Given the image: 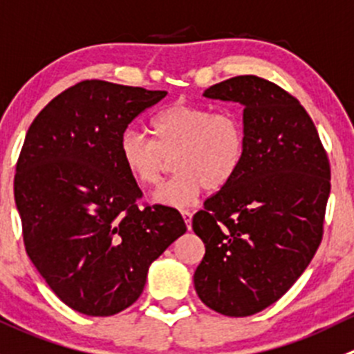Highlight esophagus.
Instances as JSON below:
<instances>
[{"mask_svg":"<svg viewBox=\"0 0 354 354\" xmlns=\"http://www.w3.org/2000/svg\"><path fill=\"white\" fill-rule=\"evenodd\" d=\"M181 216H183V221L187 223V228L190 230L192 228V212L190 211H187V209H185V211H181Z\"/></svg>","mask_w":354,"mask_h":354,"instance_id":"34e87169","label":"esophagus"}]
</instances>
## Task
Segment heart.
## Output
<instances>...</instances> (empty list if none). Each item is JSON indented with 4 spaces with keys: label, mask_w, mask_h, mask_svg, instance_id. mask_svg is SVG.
<instances>
[{
    "label": "heart",
    "mask_w": 354,
    "mask_h": 354,
    "mask_svg": "<svg viewBox=\"0 0 354 354\" xmlns=\"http://www.w3.org/2000/svg\"><path fill=\"white\" fill-rule=\"evenodd\" d=\"M152 135L126 129L119 157L142 187H156L173 157L178 174L157 188L153 202L167 207L194 204L204 188L218 190L233 180L245 153L242 121L233 112H212L201 105L174 104L152 119Z\"/></svg>",
    "instance_id": "b5f03b06"
}]
</instances>
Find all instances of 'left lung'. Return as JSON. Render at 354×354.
Masks as SVG:
<instances>
[{
    "label": "left lung",
    "mask_w": 354,
    "mask_h": 354,
    "mask_svg": "<svg viewBox=\"0 0 354 354\" xmlns=\"http://www.w3.org/2000/svg\"><path fill=\"white\" fill-rule=\"evenodd\" d=\"M204 97L242 105L245 153L192 219L205 245L195 290L218 313L249 317L279 301L313 259L330 166L308 112L275 82L236 75Z\"/></svg>",
    "instance_id": "left-lung-1"
}]
</instances>
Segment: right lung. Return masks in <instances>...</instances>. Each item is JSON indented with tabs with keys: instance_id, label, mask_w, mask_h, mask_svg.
<instances>
[{
	"instance_id": "right-lung-1",
	"label": "right lung",
	"mask_w": 354,
	"mask_h": 354,
	"mask_svg": "<svg viewBox=\"0 0 354 354\" xmlns=\"http://www.w3.org/2000/svg\"><path fill=\"white\" fill-rule=\"evenodd\" d=\"M114 82H77L37 114L17 162L15 204L27 256L62 303L111 317L143 292L150 264L187 232L166 205L140 209L119 140L166 97Z\"/></svg>"
}]
</instances>
